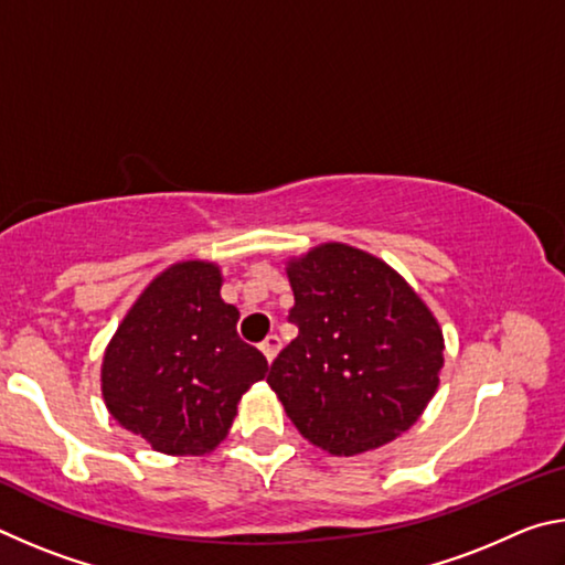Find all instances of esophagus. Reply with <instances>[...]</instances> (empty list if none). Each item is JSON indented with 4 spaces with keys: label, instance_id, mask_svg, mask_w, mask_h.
Segmentation results:
<instances>
[{
    "label": "esophagus",
    "instance_id": "esophagus-1",
    "mask_svg": "<svg viewBox=\"0 0 565 565\" xmlns=\"http://www.w3.org/2000/svg\"><path fill=\"white\" fill-rule=\"evenodd\" d=\"M279 349H281V339L276 337V333H271V337H266L264 339V343H262V353L266 356V361H274V356L276 353H279Z\"/></svg>",
    "mask_w": 565,
    "mask_h": 565
}]
</instances>
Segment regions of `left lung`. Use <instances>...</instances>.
<instances>
[{"mask_svg": "<svg viewBox=\"0 0 565 565\" xmlns=\"http://www.w3.org/2000/svg\"><path fill=\"white\" fill-rule=\"evenodd\" d=\"M286 274L299 337L266 379L286 416L339 456L408 431L444 366V333L428 306L388 264L347 244L311 248Z\"/></svg>", "mask_w": 565, "mask_h": 565, "instance_id": "8db88e82", "label": "left lung"}]
</instances>
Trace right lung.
I'll return each mask as SVG.
<instances>
[{
  "label": "right lung",
  "mask_w": 565,
  "mask_h": 565,
  "mask_svg": "<svg viewBox=\"0 0 565 565\" xmlns=\"http://www.w3.org/2000/svg\"><path fill=\"white\" fill-rule=\"evenodd\" d=\"M222 271L179 262L151 281L109 341L102 394L109 414L171 456H202L224 441L236 404L269 371L236 333Z\"/></svg>",
  "instance_id": "add662e5"
}]
</instances>
